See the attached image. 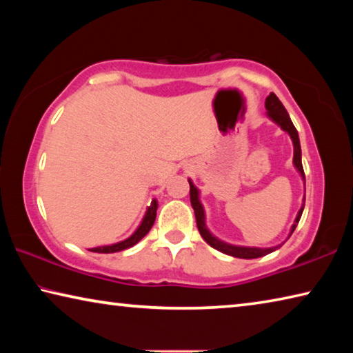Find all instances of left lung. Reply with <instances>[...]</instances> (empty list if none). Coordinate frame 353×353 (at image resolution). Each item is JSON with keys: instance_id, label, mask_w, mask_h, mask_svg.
<instances>
[{"instance_id": "left-lung-1", "label": "left lung", "mask_w": 353, "mask_h": 353, "mask_svg": "<svg viewBox=\"0 0 353 353\" xmlns=\"http://www.w3.org/2000/svg\"><path fill=\"white\" fill-rule=\"evenodd\" d=\"M266 117L271 119L272 123H276L277 126L285 130L286 134L290 135V139L292 141V148H294V155H292V165H294V168L297 170L299 174H301L303 185H305V174H303V166H302V151H301V141H299V134L294 128V124H292L291 118L288 115V112L283 107V104L280 103V99L276 97L274 93H270V97L266 98ZM188 183H190V201H191V207H193L194 210V216H196V224H198V229H199V234L201 236L204 238V240L210 244L213 249L219 250V252L227 254L230 256H236V259H259V256H265L268 254L274 252V250H277L282 244L288 240V238L292 235V232L299 224V219L302 216V212H303V207H305V196H303V204L301 207V210L297 212L296 214V219L294 223H292L291 229H290V234L288 238L282 243L279 244V246H272V248H248V246H236V244H230V243H225L223 240H219L218 236H214L210 230H208V227L205 224V210H204V205H202L201 198H199V190L198 187H194V183L191 182V179H188Z\"/></svg>"}]
</instances>
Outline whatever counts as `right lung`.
Wrapping results in <instances>:
<instances>
[{
	"label": "right lung",
	"mask_w": 353,
	"mask_h": 353,
	"mask_svg": "<svg viewBox=\"0 0 353 353\" xmlns=\"http://www.w3.org/2000/svg\"><path fill=\"white\" fill-rule=\"evenodd\" d=\"M157 207H159V202H157V199H154L151 202V205L146 208V213H145V216H143L140 225L137 227L134 234L129 238H126V240L113 243V244H107V246L92 248L88 250H92V252H98V254H113V252H121V250H124V249L135 246V244L139 243L143 236L148 235V232L151 230V227L154 225L155 214H157Z\"/></svg>",
	"instance_id": "add662e5"
}]
</instances>
